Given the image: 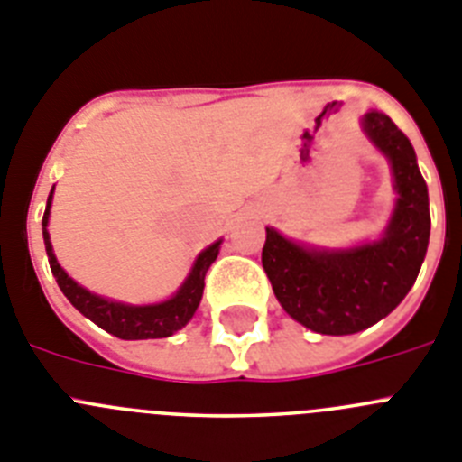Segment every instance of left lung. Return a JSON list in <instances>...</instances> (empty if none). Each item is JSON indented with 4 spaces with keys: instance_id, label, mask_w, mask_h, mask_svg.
<instances>
[{
    "instance_id": "8db88e82",
    "label": "left lung",
    "mask_w": 462,
    "mask_h": 462,
    "mask_svg": "<svg viewBox=\"0 0 462 462\" xmlns=\"http://www.w3.org/2000/svg\"><path fill=\"white\" fill-rule=\"evenodd\" d=\"M364 131L392 161L398 202L384 236L350 251H310L267 227L262 267L281 306L327 336L364 331L392 313L414 285L430 236L428 189L405 133L382 112Z\"/></svg>"
}]
</instances>
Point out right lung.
<instances>
[{
    "mask_svg": "<svg viewBox=\"0 0 462 462\" xmlns=\"http://www.w3.org/2000/svg\"><path fill=\"white\" fill-rule=\"evenodd\" d=\"M52 190H55V186H52ZM52 190L48 195V207H45L43 214V241L50 269H52V276L57 278V285L64 292V297L85 318H89L91 322L98 324L107 334L117 336L122 340L168 338L174 331H180L181 327H186V322L193 318V313L200 306L202 290H205V273L211 267V262L216 260V255H218L221 241H216L207 251L200 253V257L195 260L193 269H190L189 278L184 281L180 292L174 294L172 299H168V301L153 303V306H126V303L110 301V299H103L98 294H91L89 290L80 288L60 267V262H57L55 253H52V246H50V235L45 230L50 216V202H52Z\"/></svg>",
    "mask_w": 462,
    "mask_h": 462,
    "instance_id": "right-lung-1",
    "label": "right lung"
}]
</instances>
